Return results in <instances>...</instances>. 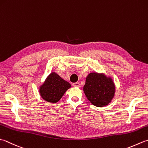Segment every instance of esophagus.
I'll return each mask as SVG.
<instances>
[{
  "label": "esophagus",
  "instance_id": "34e87169",
  "mask_svg": "<svg viewBox=\"0 0 148 148\" xmlns=\"http://www.w3.org/2000/svg\"><path fill=\"white\" fill-rule=\"evenodd\" d=\"M72 85H73V86H74V87H80V83L78 82L73 83L72 84Z\"/></svg>",
  "mask_w": 148,
  "mask_h": 148
}]
</instances>
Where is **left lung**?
<instances>
[{
	"label": "left lung",
	"mask_w": 148,
	"mask_h": 148,
	"mask_svg": "<svg viewBox=\"0 0 148 148\" xmlns=\"http://www.w3.org/2000/svg\"><path fill=\"white\" fill-rule=\"evenodd\" d=\"M83 91L92 105L97 107L107 106L115 93V86L111 77L103 73L92 72L86 77Z\"/></svg>",
	"instance_id": "left-lung-1"
}]
</instances>
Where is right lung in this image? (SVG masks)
<instances>
[{
	"label": "right lung",
	"instance_id": "add662e5",
	"mask_svg": "<svg viewBox=\"0 0 148 148\" xmlns=\"http://www.w3.org/2000/svg\"><path fill=\"white\" fill-rule=\"evenodd\" d=\"M71 87L70 83L62 79L56 72H53L46 77L42 85L40 86L39 93L44 101L56 103L58 102L66 91Z\"/></svg>",
	"mask_w": 148,
	"mask_h": 148
}]
</instances>
